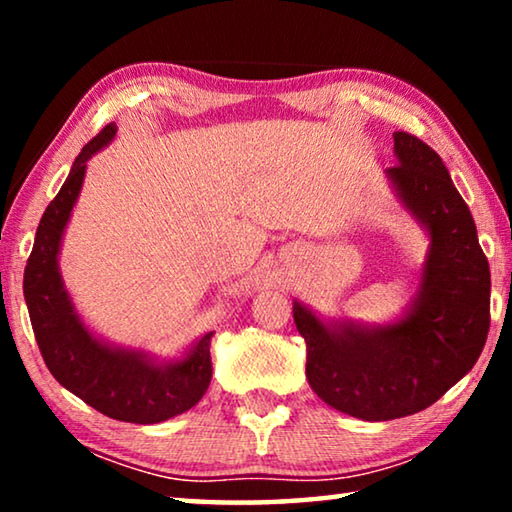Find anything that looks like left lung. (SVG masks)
<instances>
[{
  "mask_svg": "<svg viewBox=\"0 0 512 512\" xmlns=\"http://www.w3.org/2000/svg\"><path fill=\"white\" fill-rule=\"evenodd\" d=\"M393 140L400 164L386 173L431 239L418 298L384 327L325 325L293 302L309 386L336 411L370 422L404 418L440 400L472 370L490 329V266L470 207L431 146L404 131Z\"/></svg>",
  "mask_w": 512,
  "mask_h": 512,
  "instance_id": "left-lung-1",
  "label": "left lung"
}]
</instances>
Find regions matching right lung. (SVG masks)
Here are the masks:
<instances>
[{"instance_id":"obj_1","label":"right lung","mask_w":512,"mask_h":512,"mask_svg":"<svg viewBox=\"0 0 512 512\" xmlns=\"http://www.w3.org/2000/svg\"><path fill=\"white\" fill-rule=\"evenodd\" d=\"M115 133L117 126L108 124L83 146L60 192L42 214L24 268V300L42 359L58 384L112 420L155 424L189 411L205 395L212 381V332L201 336L183 359L171 363L110 348L81 323L58 273L60 239L81 192L85 162Z\"/></svg>"}]
</instances>
